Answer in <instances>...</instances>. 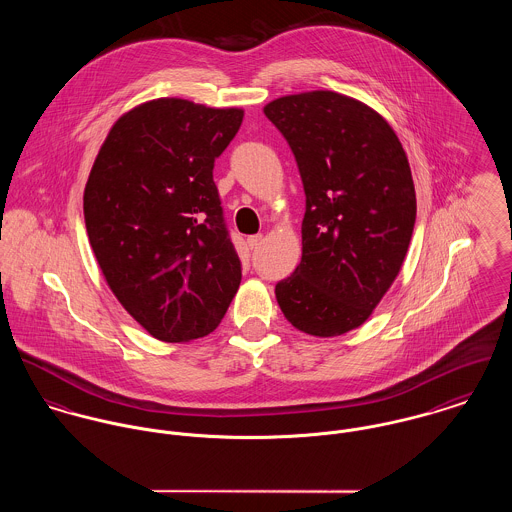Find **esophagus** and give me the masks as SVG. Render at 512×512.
Masks as SVG:
<instances>
[{"label": "esophagus", "mask_w": 512, "mask_h": 512, "mask_svg": "<svg viewBox=\"0 0 512 512\" xmlns=\"http://www.w3.org/2000/svg\"><path fill=\"white\" fill-rule=\"evenodd\" d=\"M262 240H264V238H262V234H252V236H248V240H246V242H248V246L254 250V248H258V246L262 244Z\"/></svg>", "instance_id": "34e87169"}]
</instances>
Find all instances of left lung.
Listing matches in <instances>:
<instances>
[{
	"label": "left lung",
	"mask_w": 512,
	"mask_h": 512,
	"mask_svg": "<svg viewBox=\"0 0 512 512\" xmlns=\"http://www.w3.org/2000/svg\"><path fill=\"white\" fill-rule=\"evenodd\" d=\"M305 189L303 256L276 285L285 319L313 336L364 325L397 278L417 219L407 154L366 103L317 90L270 101Z\"/></svg>",
	"instance_id": "1"
}]
</instances>
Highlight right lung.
<instances>
[{
  "instance_id": "add662e5",
  "label": "right lung",
  "mask_w": 512,
  "mask_h": 512,
  "mask_svg": "<svg viewBox=\"0 0 512 512\" xmlns=\"http://www.w3.org/2000/svg\"><path fill=\"white\" fill-rule=\"evenodd\" d=\"M244 111L160 97L127 111L84 191L95 260L125 311L162 342L207 336L242 270L213 182Z\"/></svg>"
}]
</instances>
